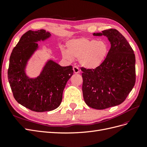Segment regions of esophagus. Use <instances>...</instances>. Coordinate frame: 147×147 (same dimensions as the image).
<instances>
[{
  "instance_id": "obj_1",
  "label": "esophagus",
  "mask_w": 147,
  "mask_h": 147,
  "mask_svg": "<svg viewBox=\"0 0 147 147\" xmlns=\"http://www.w3.org/2000/svg\"><path fill=\"white\" fill-rule=\"evenodd\" d=\"M73 70H74V72L75 74H78L80 72V70L77 67V66H74L73 67Z\"/></svg>"
}]
</instances>
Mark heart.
Returning <instances> with one entry per match:
<instances>
[{
	"mask_svg": "<svg viewBox=\"0 0 147 147\" xmlns=\"http://www.w3.org/2000/svg\"><path fill=\"white\" fill-rule=\"evenodd\" d=\"M109 52L107 44L104 41L80 38L67 43V50L63 49L62 55L66 60L79 59L80 64L86 69H94L104 63Z\"/></svg>",
	"mask_w": 147,
	"mask_h": 147,
	"instance_id": "1",
	"label": "heart"
}]
</instances>
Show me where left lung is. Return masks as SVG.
Segmentation results:
<instances>
[{
    "mask_svg": "<svg viewBox=\"0 0 147 147\" xmlns=\"http://www.w3.org/2000/svg\"><path fill=\"white\" fill-rule=\"evenodd\" d=\"M107 37L111 47L104 63L95 69L82 68L83 99L90 107L105 109L121 104L136 82V57L119 31L110 29L94 33Z\"/></svg>",
    "mask_w": 147,
    "mask_h": 147,
    "instance_id": "obj_1",
    "label": "left lung"
}]
</instances>
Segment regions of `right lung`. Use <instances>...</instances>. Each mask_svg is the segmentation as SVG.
Wrapping results in <instances>:
<instances>
[{"label":"right lung","instance_id":"obj_1","mask_svg":"<svg viewBox=\"0 0 147 147\" xmlns=\"http://www.w3.org/2000/svg\"><path fill=\"white\" fill-rule=\"evenodd\" d=\"M51 36L44 29L28 31L22 35L10 57L8 79L13 96L19 104L37 112L58 107L66 83L74 73L71 65L63 67L48 59L37 77L30 78L26 74L29 61L39 48L37 42Z\"/></svg>","mask_w":147,"mask_h":147}]
</instances>
